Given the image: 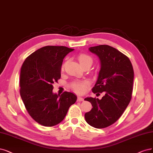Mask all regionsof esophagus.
<instances>
[{
  "instance_id": "obj_1",
  "label": "esophagus",
  "mask_w": 153,
  "mask_h": 153,
  "mask_svg": "<svg viewBox=\"0 0 153 153\" xmlns=\"http://www.w3.org/2000/svg\"><path fill=\"white\" fill-rule=\"evenodd\" d=\"M83 101V97H80V96H78L77 101L80 102V101Z\"/></svg>"
}]
</instances>
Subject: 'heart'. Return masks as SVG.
<instances>
[{"label": "heart", "instance_id": "b5f03b06", "mask_svg": "<svg viewBox=\"0 0 153 153\" xmlns=\"http://www.w3.org/2000/svg\"><path fill=\"white\" fill-rule=\"evenodd\" d=\"M78 58L81 65L84 64V63L88 62H92V59L90 56L86 54H79ZM62 68H63V66H62ZM87 86H88V83L87 82H78L74 83L72 85L73 90L78 93H83L85 92L87 88Z\"/></svg>", "mask_w": 153, "mask_h": 153}]
</instances>
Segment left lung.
Instances as JSON below:
<instances>
[{"instance_id": "8db88e82", "label": "left lung", "mask_w": 153, "mask_h": 153, "mask_svg": "<svg viewBox=\"0 0 153 153\" xmlns=\"http://www.w3.org/2000/svg\"><path fill=\"white\" fill-rule=\"evenodd\" d=\"M101 64L97 82L92 92H104L101 99L87 97L92 109L85 114L88 124L97 128L109 127L119 119L131 98L134 73L127 56L108 45L89 47Z\"/></svg>"}]
</instances>
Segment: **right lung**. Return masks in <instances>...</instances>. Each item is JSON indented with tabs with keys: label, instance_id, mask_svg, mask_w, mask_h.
Here are the masks:
<instances>
[{
	"label": "right lung",
	"instance_id": "obj_1",
	"mask_svg": "<svg viewBox=\"0 0 153 153\" xmlns=\"http://www.w3.org/2000/svg\"><path fill=\"white\" fill-rule=\"evenodd\" d=\"M73 51L65 46H45L31 54L21 68V97L31 117L45 127L61 123L77 99L71 92H52V85L61 78L63 59Z\"/></svg>",
	"mask_w": 153,
	"mask_h": 153
}]
</instances>
